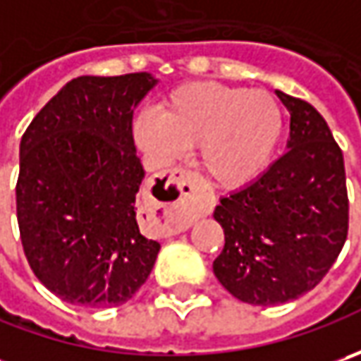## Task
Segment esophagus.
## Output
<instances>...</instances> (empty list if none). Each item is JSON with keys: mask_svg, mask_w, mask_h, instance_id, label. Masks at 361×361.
<instances>
[{"mask_svg": "<svg viewBox=\"0 0 361 361\" xmlns=\"http://www.w3.org/2000/svg\"><path fill=\"white\" fill-rule=\"evenodd\" d=\"M160 192H162V213H160V229L162 235H176L180 231L188 229L192 225V215L199 213H209L213 207L211 195L202 192L194 199V195L199 190V180L197 176L188 171L176 169L169 174L166 178L160 180Z\"/></svg>", "mask_w": 361, "mask_h": 361, "instance_id": "34e87169", "label": "esophagus"}]
</instances>
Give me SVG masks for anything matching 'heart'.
I'll return each mask as SVG.
<instances>
[{
	"mask_svg": "<svg viewBox=\"0 0 361 361\" xmlns=\"http://www.w3.org/2000/svg\"><path fill=\"white\" fill-rule=\"evenodd\" d=\"M283 126V106L271 92L195 82L176 88L162 102L160 116L138 114L132 134L138 148L160 164L199 145V162L209 178L223 188H241L267 171Z\"/></svg>",
	"mask_w": 361,
	"mask_h": 361,
	"instance_id": "1",
	"label": "heart"
}]
</instances>
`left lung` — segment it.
<instances>
[{
  "mask_svg": "<svg viewBox=\"0 0 361 361\" xmlns=\"http://www.w3.org/2000/svg\"><path fill=\"white\" fill-rule=\"evenodd\" d=\"M275 94L291 116L285 154L215 209L225 247L213 271L231 295L251 305L287 303L312 291L348 237L340 146L310 102Z\"/></svg>",
  "mask_w": 361,
  "mask_h": 361,
  "instance_id": "8db88e82",
  "label": "left lung"
}]
</instances>
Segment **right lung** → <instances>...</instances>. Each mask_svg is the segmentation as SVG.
<instances>
[{
	"mask_svg": "<svg viewBox=\"0 0 361 361\" xmlns=\"http://www.w3.org/2000/svg\"><path fill=\"white\" fill-rule=\"evenodd\" d=\"M157 84L148 72L74 78L21 136V245L35 277L66 303H126L154 267L160 245L136 221L145 169L132 114Z\"/></svg>",
	"mask_w": 361,
	"mask_h": 361,
	"instance_id": "add662e5",
	"label": "right lung"
}]
</instances>
